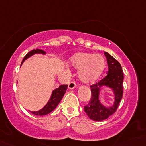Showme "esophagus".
Returning <instances> with one entry per match:
<instances>
[{
    "mask_svg": "<svg viewBox=\"0 0 146 146\" xmlns=\"http://www.w3.org/2000/svg\"><path fill=\"white\" fill-rule=\"evenodd\" d=\"M76 87V83L74 81H71L69 82L68 84V88L69 89H73Z\"/></svg>",
    "mask_w": 146,
    "mask_h": 146,
    "instance_id": "esophagus-1",
    "label": "esophagus"
}]
</instances>
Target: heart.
Listing matches in <instances>:
<instances>
[{"label": "heart", "mask_w": 146, "mask_h": 146, "mask_svg": "<svg viewBox=\"0 0 146 146\" xmlns=\"http://www.w3.org/2000/svg\"><path fill=\"white\" fill-rule=\"evenodd\" d=\"M70 62L73 67L78 69L79 77L84 82H90L96 80L105 66L104 58L100 54L79 53L73 56Z\"/></svg>", "instance_id": "1"}]
</instances>
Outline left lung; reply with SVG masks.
Wrapping results in <instances>:
<instances>
[{"instance_id": "left-lung-1", "label": "left lung", "mask_w": 146, "mask_h": 146, "mask_svg": "<svg viewBox=\"0 0 146 146\" xmlns=\"http://www.w3.org/2000/svg\"><path fill=\"white\" fill-rule=\"evenodd\" d=\"M108 64L107 76L98 82L90 85L91 97L89 102L84 107L85 113L92 120L100 121L112 115L119 107L123 97V73L121 66L110 54L104 52ZM102 85H109L115 90V102L114 105L106 108L100 104L99 100V91Z\"/></svg>"}]
</instances>
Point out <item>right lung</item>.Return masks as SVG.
I'll list each match as a JSON object with an SVG mask.
<instances>
[{"label":"right lung","instance_id":"1","mask_svg":"<svg viewBox=\"0 0 146 146\" xmlns=\"http://www.w3.org/2000/svg\"><path fill=\"white\" fill-rule=\"evenodd\" d=\"M36 53H41V54H44V51H42V50H39V49H34L32 51H29L28 54H26L25 56L23 58V61H22L21 64L24 62V61L25 59H27V58H29V56H31L32 55H33L34 54H36ZM68 85H60L58 88L54 89V90L53 91L52 95H51V98H50L49 101L44 106V107L40 110L39 111H30L32 114H35L36 116H43L46 115V114H48L49 113H51L56 107H57V105L58 104V103L60 102V101L61 100L62 98L64 97L65 92H66V90H67Z\"/></svg>","mask_w":146,"mask_h":146}]
</instances>
